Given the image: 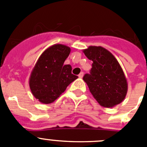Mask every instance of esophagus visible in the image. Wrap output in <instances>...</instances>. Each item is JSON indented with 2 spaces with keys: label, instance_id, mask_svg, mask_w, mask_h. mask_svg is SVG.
Returning a JSON list of instances; mask_svg holds the SVG:
<instances>
[{
  "label": "esophagus",
  "instance_id": "34e87169",
  "mask_svg": "<svg viewBox=\"0 0 147 147\" xmlns=\"http://www.w3.org/2000/svg\"><path fill=\"white\" fill-rule=\"evenodd\" d=\"M83 76H84V73H83V72H81L80 74H79V77H80V78H82Z\"/></svg>",
  "mask_w": 147,
  "mask_h": 147
}]
</instances>
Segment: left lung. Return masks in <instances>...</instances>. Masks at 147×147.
I'll return each instance as SVG.
<instances>
[{
  "instance_id": "left-lung-1",
  "label": "left lung",
  "mask_w": 147,
  "mask_h": 147,
  "mask_svg": "<svg viewBox=\"0 0 147 147\" xmlns=\"http://www.w3.org/2000/svg\"><path fill=\"white\" fill-rule=\"evenodd\" d=\"M83 53L93 61L90 74L83 80L102 107L111 108L124 101L128 89L127 78L116 58L102 46L90 45Z\"/></svg>"
}]
</instances>
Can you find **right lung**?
Wrapping results in <instances>:
<instances>
[{
  "mask_svg": "<svg viewBox=\"0 0 147 147\" xmlns=\"http://www.w3.org/2000/svg\"><path fill=\"white\" fill-rule=\"evenodd\" d=\"M70 52L71 49L67 45L54 44L37 59L28 83L32 95L41 103L54 102L78 78L71 74V65H64Z\"/></svg>",
  "mask_w": 147,
  "mask_h": 147,
  "instance_id": "1",
  "label": "right lung"
}]
</instances>
